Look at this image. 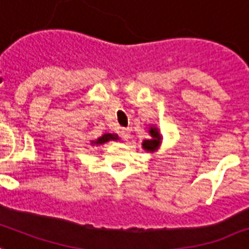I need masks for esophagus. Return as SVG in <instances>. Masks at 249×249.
Masks as SVG:
<instances>
[{"instance_id": "obj_1", "label": "esophagus", "mask_w": 249, "mask_h": 249, "mask_svg": "<svg viewBox=\"0 0 249 249\" xmlns=\"http://www.w3.org/2000/svg\"><path fill=\"white\" fill-rule=\"evenodd\" d=\"M121 137H123V140H125V141H128L129 137H130V133H129L128 129H121Z\"/></svg>"}]
</instances>
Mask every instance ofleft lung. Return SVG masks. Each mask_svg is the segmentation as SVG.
Returning <instances> with one entry per match:
<instances>
[{"label":"left lung","instance_id":"left-lung-1","mask_svg":"<svg viewBox=\"0 0 249 249\" xmlns=\"http://www.w3.org/2000/svg\"><path fill=\"white\" fill-rule=\"evenodd\" d=\"M149 133L151 138L150 140H143L142 142V147L146 150V151H150V153H154L157 150L159 149V146H160V141H162V136L159 134L158 128H155V126H150Z\"/></svg>","mask_w":249,"mask_h":249}]
</instances>
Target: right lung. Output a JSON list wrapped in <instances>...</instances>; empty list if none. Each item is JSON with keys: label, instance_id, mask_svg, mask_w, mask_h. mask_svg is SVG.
I'll list each match as a JSON object with an SVG mask.
<instances>
[{"label": "right lung", "instance_id": "add662e5", "mask_svg": "<svg viewBox=\"0 0 249 249\" xmlns=\"http://www.w3.org/2000/svg\"><path fill=\"white\" fill-rule=\"evenodd\" d=\"M119 140V136L117 134H112V133H106V134H103L102 137H99L96 141H92L91 143L92 145H103V143H106V142L108 141H117Z\"/></svg>", "mask_w": 249, "mask_h": 249}]
</instances>
